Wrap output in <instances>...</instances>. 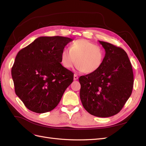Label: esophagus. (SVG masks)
I'll list each match as a JSON object with an SVG mask.
<instances>
[{
    "mask_svg": "<svg viewBox=\"0 0 146 146\" xmlns=\"http://www.w3.org/2000/svg\"><path fill=\"white\" fill-rule=\"evenodd\" d=\"M78 76L77 74H74V80H77V79H78Z\"/></svg>",
    "mask_w": 146,
    "mask_h": 146,
    "instance_id": "1",
    "label": "esophagus"
}]
</instances>
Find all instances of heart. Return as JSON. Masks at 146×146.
<instances>
[{
    "mask_svg": "<svg viewBox=\"0 0 146 146\" xmlns=\"http://www.w3.org/2000/svg\"><path fill=\"white\" fill-rule=\"evenodd\" d=\"M105 52L100 46L87 39L73 41L68 49L61 54V63L66 69L73 68L76 64L82 72L91 74L98 70L102 65Z\"/></svg>",
    "mask_w": 146,
    "mask_h": 146,
    "instance_id": "1",
    "label": "heart"
}]
</instances>
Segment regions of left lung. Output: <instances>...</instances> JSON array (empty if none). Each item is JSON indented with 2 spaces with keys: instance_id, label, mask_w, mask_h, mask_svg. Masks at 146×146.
<instances>
[{
  "instance_id": "left-lung-1",
  "label": "left lung",
  "mask_w": 146,
  "mask_h": 146,
  "mask_svg": "<svg viewBox=\"0 0 146 146\" xmlns=\"http://www.w3.org/2000/svg\"><path fill=\"white\" fill-rule=\"evenodd\" d=\"M105 48L104 63L96 72L80 76V97L86 111L107 117L121 111L133 87V72L125 51L109 42L99 41Z\"/></svg>"
}]
</instances>
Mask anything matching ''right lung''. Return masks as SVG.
Masks as SVG:
<instances>
[{"instance_id": "add662e5", "label": "right lung", "mask_w": 146, "mask_h": 146, "mask_svg": "<svg viewBox=\"0 0 146 146\" xmlns=\"http://www.w3.org/2000/svg\"><path fill=\"white\" fill-rule=\"evenodd\" d=\"M72 39L41 36L16 56L11 76L16 94L30 111L54 109L73 82L74 73L61 65V54Z\"/></svg>"}]
</instances>
